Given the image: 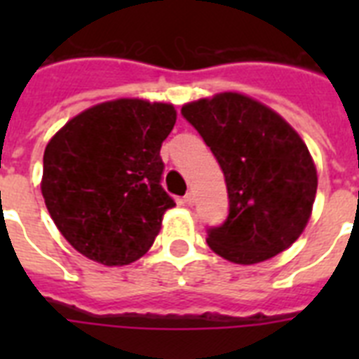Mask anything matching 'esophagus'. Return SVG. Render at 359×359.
I'll use <instances>...</instances> for the list:
<instances>
[{"label": "esophagus", "mask_w": 359, "mask_h": 359, "mask_svg": "<svg viewBox=\"0 0 359 359\" xmlns=\"http://www.w3.org/2000/svg\"><path fill=\"white\" fill-rule=\"evenodd\" d=\"M184 203L188 205V207H191V205L196 203V194H194V191H188V194L184 196Z\"/></svg>", "instance_id": "obj_1"}]
</instances>
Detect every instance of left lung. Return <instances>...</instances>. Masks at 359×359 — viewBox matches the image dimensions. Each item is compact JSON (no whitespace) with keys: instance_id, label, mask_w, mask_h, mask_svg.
Segmentation results:
<instances>
[{"instance_id":"obj_1","label":"left lung","mask_w":359,"mask_h":359,"mask_svg":"<svg viewBox=\"0 0 359 359\" xmlns=\"http://www.w3.org/2000/svg\"><path fill=\"white\" fill-rule=\"evenodd\" d=\"M184 119L224 171L229 214L207 231L214 253L255 264L285 251L306 229L317 169L306 143L273 109L240 93L182 106Z\"/></svg>"}]
</instances>
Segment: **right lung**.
<instances>
[{
	"mask_svg": "<svg viewBox=\"0 0 359 359\" xmlns=\"http://www.w3.org/2000/svg\"><path fill=\"white\" fill-rule=\"evenodd\" d=\"M171 104L119 98L81 111L44 151L41 190L53 224L91 261L123 266L152 245L175 207L162 188Z\"/></svg>",
	"mask_w": 359,
	"mask_h": 359,
	"instance_id": "1",
	"label": "right lung"
}]
</instances>
